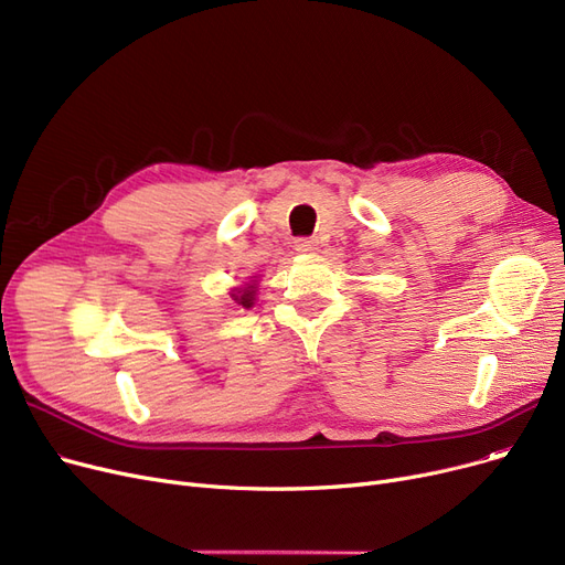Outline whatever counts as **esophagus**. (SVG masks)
<instances>
[{
	"mask_svg": "<svg viewBox=\"0 0 565 565\" xmlns=\"http://www.w3.org/2000/svg\"><path fill=\"white\" fill-rule=\"evenodd\" d=\"M318 243L313 241V237H300V241H295V249H298L300 254H311L316 252Z\"/></svg>",
	"mask_w": 565,
	"mask_h": 565,
	"instance_id": "esophagus-1",
	"label": "esophagus"
}]
</instances>
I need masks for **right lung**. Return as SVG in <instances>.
Here are the masks:
<instances>
[{
    "label": "right lung",
    "instance_id": "right-lung-1",
    "mask_svg": "<svg viewBox=\"0 0 565 565\" xmlns=\"http://www.w3.org/2000/svg\"><path fill=\"white\" fill-rule=\"evenodd\" d=\"M231 298H233L237 305H241V307H245V309L254 307V300H256V284H247L245 288L233 290Z\"/></svg>",
    "mask_w": 565,
    "mask_h": 565
}]
</instances>
